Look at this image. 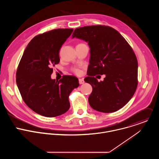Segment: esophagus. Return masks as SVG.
Returning <instances> with one entry per match:
<instances>
[{
    "mask_svg": "<svg viewBox=\"0 0 159 159\" xmlns=\"http://www.w3.org/2000/svg\"><path fill=\"white\" fill-rule=\"evenodd\" d=\"M79 82L80 84H83L85 82V81L83 79H79Z\"/></svg>",
    "mask_w": 159,
    "mask_h": 159,
    "instance_id": "34e87169",
    "label": "esophagus"
}]
</instances>
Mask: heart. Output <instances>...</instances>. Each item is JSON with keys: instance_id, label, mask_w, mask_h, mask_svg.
<instances>
[{"instance_id": "b5f03b06", "label": "heart", "mask_w": 159, "mask_h": 159, "mask_svg": "<svg viewBox=\"0 0 159 159\" xmlns=\"http://www.w3.org/2000/svg\"><path fill=\"white\" fill-rule=\"evenodd\" d=\"M74 71L76 73V74H79L80 73V70L78 69H74Z\"/></svg>"}]
</instances>
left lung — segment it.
<instances>
[{
	"label": "left lung",
	"mask_w": 159,
	"mask_h": 159,
	"mask_svg": "<svg viewBox=\"0 0 159 159\" xmlns=\"http://www.w3.org/2000/svg\"><path fill=\"white\" fill-rule=\"evenodd\" d=\"M72 37L85 41L90 48L88 77L84 79L93 87L90 106L102 112L123 107L138 84V61L129 44L116 30L101 25L77 28ZM102 74L106 76L103 81L93 77Z\"/></svg>",
	"instance_id": "8db88e82"
}]
</instances>
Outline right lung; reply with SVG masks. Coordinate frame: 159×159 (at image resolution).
<instances>
[{"label":"right lung","mask_w":159,"mask_h":159,"mask_svg":"<svg viewBox=\"0 0 159 159\" xmlns=\"http://www.w3.org/2000/svg\"><path fill=\"white\" fill-rule=\"evenodd\" d=\"M73 29H57L37 35L28 43L16 72L22 99L33 111L45 117L61 115L70 108L69 97L79 85L72 75L52 79V66L60 61L59 52Z\"/></svg>","instance_id":"add662e5"}]
</instances>
